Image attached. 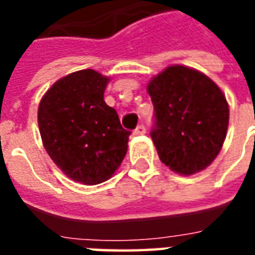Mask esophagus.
Wrapping results in <instances>:
<instances>
[{"label": "esophagus", "mask_w": 255, "mask_h": 255, "mask_svg": "<svg viewBox=\"0 0 255 255\" xmlns=\"http://www.w3.org/2000/svg\"><path fill=\"white\" fill-rule=\"evenodd\" d=\"M146 133V127H144L143 124H139L138 127L135 128V131H133V135H144Z\"/></svg>", "instance_id": "obj_1"}]
</instances>
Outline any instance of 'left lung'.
Returning <instances> with one entry per match:
<instances>
[{"instance_id":"8db88e82","label":"left lung","mask_w":255,"mask_h":255,"mask_svg":"<svg viewBox=\"0 0 255 255\" xmlns=\"http://www.w3.org/2000/svg\"><path fill=\"white\" fill-rule=\"evenodd\" d=\"M155 112L151 139L162 164L190 176L208 168L224 144L230 106L205 73L169 65L147 84Z\"/></svg>"}]
</instances>
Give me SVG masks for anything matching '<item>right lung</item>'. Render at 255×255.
<instances>
[{"mask_svg":"<svg viewBox=\"0 0 255 255\" xmlns=\"http://www.w3.org/2000/svg\"><path fill=\"white\" fill-rule=\"evenodd\" d=\"M109 80L94 69L69 73L47 90L38 108L47 154L69 179L87 186L111 179L127 154L131 132L104 100Z\"/></svg>","mask_w":255,"mask_h":255,"instance_id":"1","label":"right lung"}]
</instances>
